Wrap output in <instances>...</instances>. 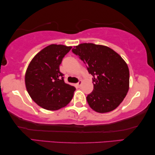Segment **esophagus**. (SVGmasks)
<instances>
[{
    "instance_id": "34e87169",
    "label": "esophagus",
    "mask_w": 155,
    "mask_h": 155,
    "mask_svg": "<svg viewBox=\"0 0 155 155\" xmlns=\"http://www.w3.org/2000/svg\"><path fill=\"white\" fill-rule=\"evenodd\" d=\"M82 81H79V82H78L77 84H76V86H77L78 88H80L81 87V85H82Z\"/></svg>"
}]
</instances>
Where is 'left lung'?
<instances>
[{
	"instance_id": "1",
	"label": "left lung",
	"mask_w": 155,
	"mask_h": 155,
	"mask_svg": "<svg viewBox=\"0 0 155 155\" xmlns=\"http://www.w3.org/2000/svg\"><path fill=\"white\" fill-rule=\"evenodd\" d=\"M74 53L87 65L93 76V91L88 95V105L100 113L117 108L129 89L128 67L117 53L104 45L82 43L74 47Z\"/></svg>"
}]
</instances>
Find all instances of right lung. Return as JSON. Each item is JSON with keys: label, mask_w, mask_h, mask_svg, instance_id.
Instances as JSON below:
<instances>
[{"label": "right lung", "mask_w": 155, "mask_h": 155, "mask_svg": "<svg viewBox=\"0 0 155 155\" xmlns=\"http://www.w3.org/2000/svg\"><path fill=\"white\" fill-rule=\"evenodd\" d=\"M72 47L50 45L33 58L25 73L30 97L40 107L57 110L71 101L75 88L66 84L60 71L62 58Z\"/></svg>", "instance_id": "1"}]
</instances>
